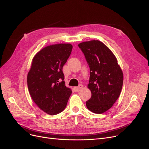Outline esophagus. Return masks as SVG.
Returning a JSON list of instances; mask_svg holds the SVG:
<instances>
[{
	"label": "esophagus",
	"instance_id": "obj_1",
	"mask_svg": "<svg viewBox=\"0 0 149 149\" xmlns=\"http://www.w3.org/2000/svg\"><path fill=\"white\" fill-rule=\"evenodd\" d=\"M82 88H83V85H79V86H77V87H75L74 89L75 90L76 92H79V91H80Z\"/></svg>",
	"mask_w": 149,
	"mask_h": 149
}]
</instances>
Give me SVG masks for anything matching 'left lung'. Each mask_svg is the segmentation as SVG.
Segmentation results:
<instances>
[{"label": "left lung", "instance_id": "left-lung-1", "mask_svg": "<svg viewBox=\"0 0 149 149\" xmlns=\"http://www.w3.org/2000/svg\"><path fill=\"white\" fill-rule=\"evenodd\" d=\"M79 47L84 53L90 70L88 88L91 97L86 102L88 109L100 114L111 109L122 91L123 74L113 53L99 40L81 42Z\"/></svg>", "mask_w": 149, "mask_h": 149}]
</instances>
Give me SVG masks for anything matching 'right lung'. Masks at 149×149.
Masks as SVG:
<instances>
[{"label": "right lung", "mask_w": 149, "mask_h": 149, "mask_svg": "<svg viewBox=\"0 0 149 149\" xmlns=\"http://www.w3.org/2000/svg\"><path fill=\"white\" fill-rule=\"evenodd\" d=\"M72 45L58 43L37 53L27 77L32 101L42 111L54 115L64 111L72 93L65 86L63 67L70 55Z\"/></svg>", "instance_id": "right-lung-1"}]
</instances>
